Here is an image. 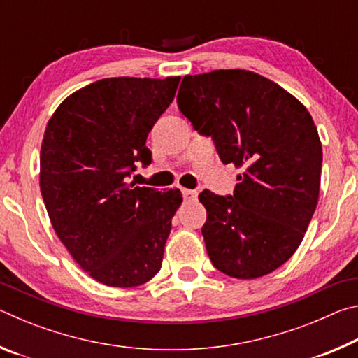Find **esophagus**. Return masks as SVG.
<instances>
[{"label": "esophagus", "mask_w": 358, "mask_h": 358, "mask_svg": "<svg viewBox=\"0 0 358 358\" xmlns=\"http://www.w3.org/2000/svg\"><path fill=\"white\" fill-rule=\"evenodd\" d=\"M181 192H183V197H185L186 202H192V201H196V199H197V192L192 191V189H185V187H183Z\"/></svg>", "instance_id": "34e87169"}]
</instances>
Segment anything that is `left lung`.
Here are the masks:
<instances>
[{
	"label": "left lung",
	"instance_id": "1",
	"mask_svg": "<svg viewBox=\"0 0 358 358\" xmlns=\"http://www.w3.org/2000/svg\"><path fill=\"white\" fill-rule=\"evenodd\" d=\"M177 104L224 164L245 171L234 196L199 194L211 264L238 280L271 273L300 246L317 205L322 145L310 112L245 69L185 76Z\"/></svg>",
	"mask_w": 358,
	"mask_h": 358
}]
</instances>
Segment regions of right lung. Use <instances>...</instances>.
<instances>
[{"instance_id":"obj_1","label":"right lung","mask_w":358,"mask_h":358,"mask_svg":"<svg viewBox=\"0 0 358 358\" xmlns=\"http://www.w3.org/2000/svg\"><path fill=\"white\" fill-rule=\"evenodd\" d=\"M178 83L102 78L66 98L47 123L39 185L48 217L80 268L106 286H141L161 270L183 197L128 181L137 162H151L148 132Z\"/></svg>"}]
</instances>
